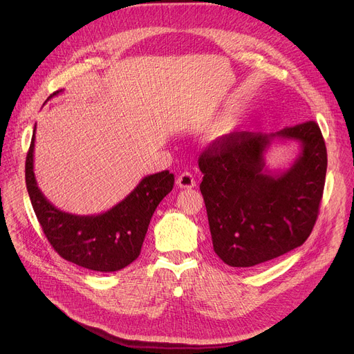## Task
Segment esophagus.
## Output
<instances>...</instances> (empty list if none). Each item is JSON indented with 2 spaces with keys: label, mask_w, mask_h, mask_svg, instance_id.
<instances>
[{
  "label": "esophagus",
  "mask_w": 354,
  "mask_h": 354,
  "mask_svg": "<svg viewBox=\"0 0 354 354\" xmlns=\"http://www.w3.org/2000/svg\"><path fill=\"white\" fill-rule=\"evenodd\" d=\"M176 183H178L179 188H183V189H192V188L196 187V180L192 176V174H189V172L180 174Z\"/></svg>",
  "instance_id": "34e87169"
}]
</instances>
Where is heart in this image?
I'll return each mask as SVG.
<instances>
[{
	"label": "heart",
	"instance_id": "obj_1",
	"mask_svg": "<svg viewBox=\"0 0 354 354\" xmlns=\"http://www.w3.org/2000/svg\"><path fill=\"white\" fill-rule=\"evenodd\" d=\"M228 130H230V129H228L227 126H222V127L219 129V135H218V136H224V135H227V133H228Z\"/></svg>",
	"mask_w": 354,
	"mask_h": 354
}]
</instances>
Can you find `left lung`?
<instances>
[{"label": "left lung", "mask_w": 354, "mask_h": 354, "mask_svg": "<svg viewBox=\"0 0 354 354\" xmlns=\"http://www.w3.org/2000/svg\"><path fill=\"white\" fill-rule=\"evenodd\" d=\"M295 141L290 168L271 171L265 153L274 142ZM214 251L231 267H254L306 243L319 215L327 151L310 120L275 133L234 132L199 156Z\"/></svg>", "instance_id": "left-lung-1"}]
</instances>
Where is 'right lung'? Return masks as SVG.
<instances>
[{"instance_id":"right-lung-1","label":"right lung","mask_w":354,"mask_h":354,"mask_svg":"<svg viewBox=\"0 0 354 354\" xmlns=\"http://www.w3.org/2000/svg\"><path fill=\"white\" fill-rule=\"evenodd\" d=\"M59 93L62 90L48 99ZM34 142L35 126L26 159V185L51 247L67 261L97 272H113L132 264L140 254L156 207L174 188V174L162 171L145 176L132 192L106 212L74 215L55 208L37 185Z\"/></svg>"}]
</instances>
